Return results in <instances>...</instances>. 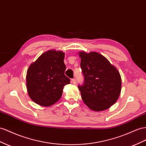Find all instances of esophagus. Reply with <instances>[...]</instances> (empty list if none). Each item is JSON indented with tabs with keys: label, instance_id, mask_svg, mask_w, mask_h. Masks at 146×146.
Returning a JSON list of instances; mask_svg holds the SVG:
<instances>
[{
	"label": "esophagus",
	"instance_id": "esophagus-1",
	"mask_svg": "<svg viewBox=\"0 0 146 146\" xmlns=\"http://www.w3.org/2000/svg\"><path fill=\"white\" fill-rule=\"evenodd\" d=\"M71 82H72L73 84H74V85L76 84V78H72Z\"/></svg>",
	"mask_w": 146,
	"mask_h": 146
}]
</instances>
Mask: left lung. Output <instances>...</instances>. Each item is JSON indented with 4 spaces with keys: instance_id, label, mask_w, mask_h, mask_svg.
<instances>
[{
    "instance_id": "8db88e82",
    "label": "left lung",
    "mask_w": 146,
    "mask_h": 146,
    "mask_svg": "<svg viewBox=\"0 0 146 146\" xmlns=\"http://www.w3.org/2000/svg\"><path fill=\"white\" fill-rule=\"evenodd\" d=\"M80 67L84 77L78 85L83 101L94 111L107 109L118 100L121 80L118 70L104 56L96 52H80Z\"/></svg>"
}]
</instances>
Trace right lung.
Instances as JSON below:
<instances>
[{"instance_id": "obj_1", "label": "right lung", "mask_w": 146, "mask_h": 146, "mask_svg": "<svg viewBox=\"0 0 146 146\" xmlns=\"http://www.w3.org/2000/svg\"><path fill=\"white\" fill-rule=\"evenodd\" d=\"M64 53L50 50L42 54L27 71L26 85L29 96L35 103L50 106L62 96L64 86L70 80L64 75Z\"/></svg>"}]
</instances>
